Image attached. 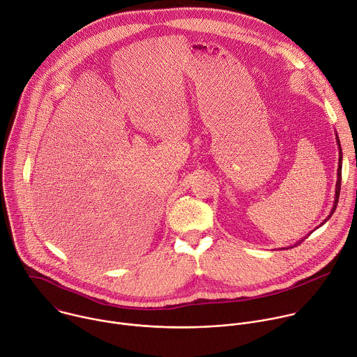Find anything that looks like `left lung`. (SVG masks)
<instances>
[{
	"label": "left lung",
	"mask_w": 357,
	"mask_h": 357,
	"mask_svg": "<svg viewBox=\"0 0 357 357\" xmlns=\"http://www.w3.org/2000/svg\"><path fill=\"white\" fill-rule=\"evenodd\" d=\"M336 144H337V149H339V162H337V180H336V187H335V201H333V206H332V209H331V212H329V215H328V218L321 224V225H324L331 217H332V213L335 212V209H336V205H337V201H339V194H340V183H342V148H340V140H339V136H337V133H336ZM319 225V227H321ZM318 227V228H319ZM307 238V236H305ZM303 242V239L298 242V243H301ZM297 243V245H298Z\"/></svg>",
	"instance_id": "8db88e82"
}]
</instances>
